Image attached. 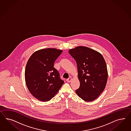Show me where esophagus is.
<instances>
[{
    "label": "esophagus",
    "mask_w": 131,
    "mask_h": 131,
    "mask_svg": "<svg viewBox=\"0 0 131 131\" xmlns=\"http://www.w3.org/2000/svg\"><path fill=\"white\" fill-rule=\"evenodd\" d=\"M71 80H72V78H71V77H70L69 78H68V79L67 80V81L68 82H71Z\"/></svg>",
    "instance_id": "obj_1"
}]
</instances>
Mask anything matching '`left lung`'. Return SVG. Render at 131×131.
<instances>
[{
	"instance_id": "obj_1",
	"label": "left lung",
	"mask_w": 131,
	"mask_h": 131,
	"mask_svg": "<svg viewBox=\"0 0 131 131\" xmlns=\"http://www.w3.org/2000/svg\"><path fill=\"white\" fill-rule=\"evenodd\" d=\"M69 53L75 60L80 87L75 91L81 99L91 102L105 89L108 73L106 61L99 52L90 48L78 46Z\"/></svg>"
}]
</instances>
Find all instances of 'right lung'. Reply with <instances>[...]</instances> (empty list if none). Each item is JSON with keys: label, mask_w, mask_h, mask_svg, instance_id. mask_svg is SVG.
<instances>
[{"label": "right lung", "mask_w": 131, "mask_h": 131, "mask_svg": "<svg viewBox=\"0 0 131 131\" xmlns=\"http://www.w3.org/2000/svg\"><path fill=\"white\" fill-rule=\"evenodd\" d=\"M62 50L48 48L35 52L25 67V80L30 93L43 102L51 99L64 83L54 64Z\"/></svg>", "instance_id": "right-lung-1"}]
</instances>
